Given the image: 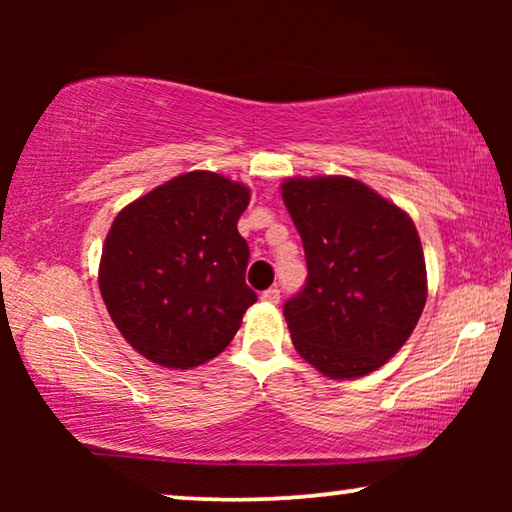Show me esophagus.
I'll list each match as a JSON object with an SVG mask.
<instances>
[{"mask_svg":"<svg viewBox=\"0 0 512 512\" xmlns=\"http://www.w3.org/2000/svg\"><path fill=\"white\" fill-rule=\"evenodd\" d=\"M279 296H282V291H279L277 286H270L268 291H263V293H261V298L265 300V303H272V305H277V303H279Z\"/></svg>","mask_w":512,"mask_h":512,"instance_id":"obj_1","label":"esophagus"}]
</instances>
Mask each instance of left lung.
Instances as JSON below:
<instances>
[{"mask_svg": "<svg viewBox=\"0 0 512 512\" xmlns=\"http://www.w3.org/2000/svg\"><path fill=\"white\" fill-rule=\"evenodd\" d=\"M307 279L284 303L296 352L333 380L373 373L405 345L426 303L417 228L394 202L349 177L286 179Z\"/></svg>", "mask_w": 512, "mask_h": 512, "instance_id": "left-lung-1", "label": "left lung"}]
</instances>
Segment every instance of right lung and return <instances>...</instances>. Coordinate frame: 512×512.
<instances>
[{
    "label": "right lung",
    "mask_w": 512,
    "mask_h": 512,
    "mask_svg": "<svg viewBox=\"0 0 512 512\" xmlns=\"http://www.w3.org/2000/svg\"><path fill=\"white\" fill-rule=\"evenodd\" d=\"M249 188L214 172L179 174L130 202L100 261L104 305L123 338L165 368L200 366L230 345L256 303L237 221Z\"/></svg>",
    "instance_id": "add662e5"
}]
</instances>
